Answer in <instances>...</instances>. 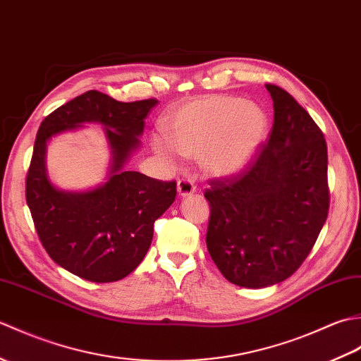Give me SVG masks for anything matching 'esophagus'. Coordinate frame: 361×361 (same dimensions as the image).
Returning <instances> with one entry per match:
<instances>
[{
  "label": "esophagus",
  "mask_w": 361,
  "mask_h": 361,
  "mask_svg": "<svg viewBox=\"0 0 361 361\" xmlns=\"http://www.w3.org/2000/svg\"><path fill=\"white\" fill-rule=\"evenodd\" d=\"M195 185L194 181L190 178H180L178 183H176V190H178V195L181 197H186L195 192Z\"/></svg>",
  "instance_id": "esophagus-1"
}]
</instances>
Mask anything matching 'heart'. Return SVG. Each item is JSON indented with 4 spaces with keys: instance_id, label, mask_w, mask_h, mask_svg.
Returning <instances> with one entry per match:
<instances>
[{
    "instance_id": "b5f03b06",
    "label": "heart",
    "mask_w": 361,
    "mask_h": 361,
    "mask_svg": "<svg viewBox=\"0 0 361 361\" xmlns=\"http://www.w3.org/2000/svg\"><path fill=\"white\" fill-rule=\"evenodd\" d=\"M169 137L152 136V147L169 163L176 155L203 158L206 171L228 176L243 171L262 147L268 118L260 106L235 96H208L167 119Z\"/></svg>"
}]
</instances>
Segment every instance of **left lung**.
<instances>
[{
	"mask_svg": "<svg viewBox=\"0 0 361 361\" xmlns=\"http://www.w3.org/2000/svg\"><path fill=\"white\" fill-rule=\"evenodd\" d=\"M265 87L270 137L242 172L211 180L204 192L209 255L229 282L248 288L286 281L302 265L331 203L323 132L286 90Z\"/></svg>",
	"mask_w": 361,
	"mask_h": 361,
	"instance_id": "1",
	"label": "left lung"
}]
</instances>
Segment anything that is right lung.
I'll return each mask as SVG.
<instances>
[{
	"label": "right lung",
	"mask_w": 361,
	"mask_h": 361,
	"mask_svg": "<svg viewBox=\"0 0 361 361\" xmlns=\"http://www.w3.org/2000/svg\"><path fill=\"white\" fill-rule=\"evenodd\" d=\"M155 97L119 102L87 91L48 114L37 132L26 176V202L38 239L54 262L91 282H114L132 273L147 255L153 224L175 200L176 183L124 171L140 145L144 119ZM82 121L106 127L112 149L109 178L88 193H65L45 173V142Z\"/></svg>",
	"instance_id": "obj_1"
}]
</instances>
